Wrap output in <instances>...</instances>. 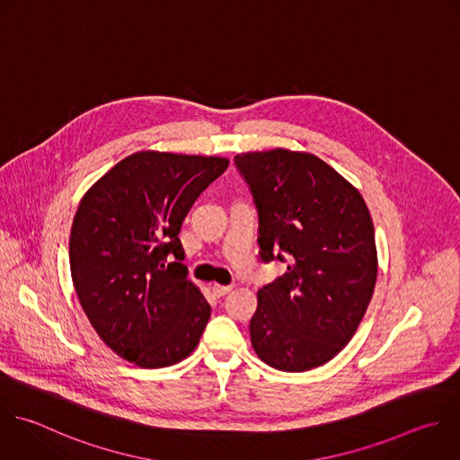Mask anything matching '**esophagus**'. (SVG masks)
Listing matches in <instances>:
<instances>
[{"label": "esophagus", "instance_id": "esophagus-1", "mask_svg": "<svg viewBox=\"0 0 460 460\" xmlns=\"http://www.w3.org/2000/svg\"><path fill=\"white\" fill-rule=\"evenodd\" d=\"M232 288L234 286H223V284H214L212 286V291L217 295V296H223V295H226V293H230L232 291Z\"/></svg>", "mask_w": 460, "mask_h": 460}]
</instances>
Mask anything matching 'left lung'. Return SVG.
Listing matches in <instances>:
<instances>
[{"instance_id": "left-lung-1", "label": "left lung", "mask_w": 460, "mask_h": 460, "mask_svg": "<svg viewBox=\"0 0 460 460\" xmlns=\"http://www.w3.org/2000/svg\"><path fill=\"white\" fill-rule=\"evenodd\" d=\"M234 162L259 212L262 261L288 257V271L257 293L253 350L284 372L320 367L350 341L374 293L368 208L358 189L314 155L271 149Z\"/></svg>"}]
</instances>
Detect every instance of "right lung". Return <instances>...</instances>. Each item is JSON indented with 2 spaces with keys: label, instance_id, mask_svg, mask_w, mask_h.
I'll return each mask as SVG.
<instances>
[{
  "label": "right lung",
  "instance_id": "right-lung-1",
  "mask_svg": "<svg viewBox=\"0 0 460 460\" xmlns=\"http://www.w3.org/2000/svg\"><path fill=\"white\" fill-rule=\"evenodd\" d=\"M226 167L219 156L140 151L79 203L70 234L74 288L101 340L138 367L185 359L207 327L210 305L187 280L178 234L198 196Z\"/></svg>",
  "mask_w": 460,
  "mask_h": 460
}]
</instances>
